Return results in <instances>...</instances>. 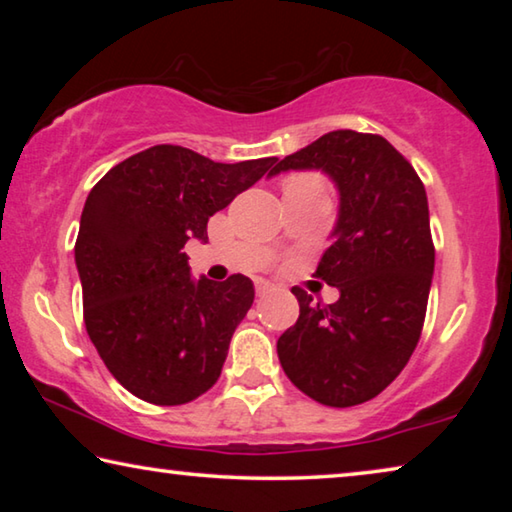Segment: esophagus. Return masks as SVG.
Returning a JSON list of instances; mask_svg holds the SVG:
<instances>
[{"mask_svg":"<svg viewBox=\"0 0 512 512\" xmlns=\"http://www.w3.org/2000/svg\"><path fill=\"white\" fill-rule=\"evenodd\" d=\"M255 291H257V296H266V293L273 291V284L266 282V280H257L255 282Z\"/></svg>","mask_w":512,"mask_h":512,"instance_id":"34e87169","label":"esophagus"}]
</instances>
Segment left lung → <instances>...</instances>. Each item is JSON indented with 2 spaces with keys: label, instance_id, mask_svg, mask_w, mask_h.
<instances>
[{
  "label": "left lung",
  "instance_id": "1",
  "mask_svg": "<svg viewBox=\"0 0 512 512\" xmlns=\"http://www.w3.org/2000/svg\"><path fill=\"white\" fill-rule=\"evenodd\" d=\"M289 169H323L339 187L334 241L314 275L341 298L323 305L293 287L300 316L277 339V357L311 400L348 409L384 391L420 341L436 259L427 192L411 162L375 133H327L271 176Z\"/></svg>",
  "mask_w": 512,
  "mask_h": 512
}]
</instances>
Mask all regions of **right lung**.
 Returning a JSON list of instances; mask_svg holds the SVG:
<instances>
[{"label":"right lung","instance_id":"1","mask_svg":"<svg viewBox=\"0 0 512 512\" xmlns=\"http://www.w3.org/2000/svg\"><path fill=\"white\" fill-rule=\"evenodd\" d=\"M277 158L214 162L158 144L119 162L85 201L74 257L90 341L128 393L180 406L210 391L255 300L246 275L189 277L185 244Z\"/></svg>","mask_w":512,"mask_h":512}]
</instances>
